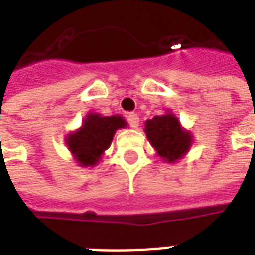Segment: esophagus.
Wrapping results in <instances>:
<instances>
[{"label":"esophagus","mask_w":255,"mask_h":255,"mask_svg":"<svg viewBox=\"0 0 255 255\" xmlns=\"http://www.w3.org/2000/svg\"><path fill=\"white\" fill-rule=\"evenodd\" d=\"M128 122H129V126L132 128H138L139 116L136 113H129V115H128Z\"/></svg>","instance_id":"esophagus-1"}]
</instances>
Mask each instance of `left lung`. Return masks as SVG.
<instances>
[{
    "instance_id": "8db88e82",
    "label": "left lung",
    "mask_w": 255,
    "mask_h": 255,
    "mask_svg": "<svg viewBox=\"0 0 255 255\" xmlns=\"http://www.w3.org/2000/svg\"><path fill=\"white\" fill-rule=\"evenodd\" d=\"M144 132L161 160L173 164L182 160L192 146V135L184 129L175 113L169 109L144 123Z\"/></svg>"
}]
</instances>
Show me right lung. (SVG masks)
Masks as SVG:
<instances>
[{"label":"right lung","mask_w":255,"mask_h":255,"mask_svg":"<svg viewBox=\"0 0 255 255\" xmlns=\"http://www.w3.org/2000/svg\"><path fill=\"white\" fill-rule=\"evenodd\" d=\"M126 127L127 122L120 115L102 116L90 112L82 126L65 136V144L79 166H95L109 149L117 129Z\"/></svg>","instance_id":"right-lung-1"}]
</instances>
